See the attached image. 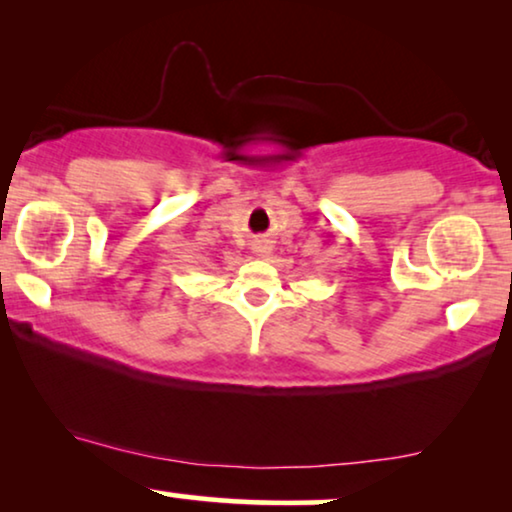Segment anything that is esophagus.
<instances>
[{
    "mask_svg": "<svg viewBox=\"0 0 512 512\" xmlns=\"http://www.w3.org/2000/svg\"><path fill=\"white\" fill-rule=\"evenodd\" d=\"M252 252H255V257H269L271 243L267 238H257V241H252Z\"/></svg>",
    "mask_w": 512,
    "mask_h": 512,
    "instance_id": "esophagus-1",
    "label": "esophagus"
}]
</instances>
